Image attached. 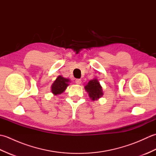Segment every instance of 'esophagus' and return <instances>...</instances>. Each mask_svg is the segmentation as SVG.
<instances>
[{
    "label": "esophagus",
    "instance_id": "34e87169",
    "mask_svg": "<svg viewBox=\"0 0 156 156\" xmlns=\"http://www.w3.org/2000/svg\"><path fill=\"white\" fill-rule=\"evenodd\" d=\"M75 82H76V84H80L82 82V80H80V79H76V80H75Z\"/></svg>",
    "mask_w": 156,
    "mask_h": 156
}]
</instances>
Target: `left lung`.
Instances as JSON below:
<instances>
[{"label":"left lung","instance_id":"left-lung-1","mask_svg":"<svg viewBox=\"0 0 156 156\" xmlns=\"http://www.w3.org/2000/svg\"><path fill=\"white\" fill-rule=\"evenodd\" d=\"M85 90L88 92V95L92 101L97 100L101 98L103 93L102 89L97 79L90 80L88 84L84 87Z\"/></svg>","mask_w":156,"mask_h":156}]
</instances>
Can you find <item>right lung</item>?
<instances>
[{
	"instance_id": "obj_1",
	"label": "right lung",
	"mask_w": 156,
	"mask_h": 156,
	"mask_svg": "<svg viewBox=\"0 0 156 156\" xmlns=\"http://www.w3.org/2000/svg\"><path fill=\"white\" fill-rule=\"evenodd\" d=\"M69 82V79L65 78L61 76H59L54 81V84L51 86V92L55 95L59 94L64 92L67 88Z\"/></svg>"
}]
</instances>
